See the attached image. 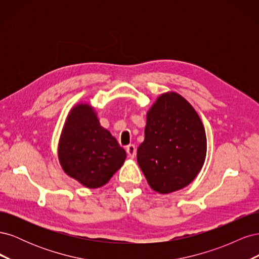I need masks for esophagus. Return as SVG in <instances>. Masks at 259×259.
Instances as JSON below:
<instances>
[{"label":"esophagus","mask_w":259,"mask_h":259,"mask_svg":"<svg viewBox=\"0 0 259 259\" xmlns=\"http://www.w3.org/2000/svg\"><path fill=\"white\" fill-rule=\"evenodd\" d=\"M126 152H127L128 158H134V156L136 155V146L135 145H128L126 147Z\"/></svg>","instance_id":"obj_1"}]
</instances>
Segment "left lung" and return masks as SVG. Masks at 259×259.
<instances>
[{"mask_svg": "<svg viewBox=\"0 0 259 259\" xmlns=\"http://www.w3.org/2000/svg\"><path fill=\"white\" fill-rule=\"evenodd\" d=\"M206 156V135L198 113L176 93L161 95L147 114L145 140L137 162L147 182L160 193L189 185Z\"/></svg>", "mask_w": 259, "mask_h": 259, "instance_id": "obj_1", "label": "left lung"}]
</instances>
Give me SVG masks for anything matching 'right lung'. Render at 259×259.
I'll list each match as a JSON object with an SVG mask.
<instances>
[{
    "mask_svg": "<svg viewBox=\"0 0 259 259\" xmlns=\"http://www.w3.org/2000/svg\"><path fill=\"white\" fill-rule=\"evenodd\" d=\"M58 156L66 173L83 186L106 185L126 158L116 139L100 126L89 105H79L69 114L62 130Z\"/></svg>",
    "mask_w": 259,
    "mask_h": 259,
    "instance_id": "obj_1",
    "label": "right lung"
}]
</instances>
